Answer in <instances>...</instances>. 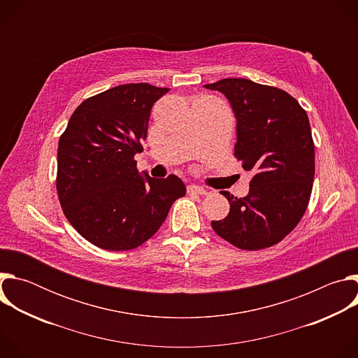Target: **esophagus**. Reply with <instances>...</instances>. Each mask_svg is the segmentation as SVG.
<instances>
[{
  "instance_id": "obj_1",
  "label": "esophagus",
  "mask_w": 358,
  "mask_h": 358,
  "mask_svg": "<svg viewBox=\"0 0 358 358\" xmlns=\"http://www.w3.org/2000/svg\"><path fill=\"white\" fill-rule=\"evenodd\" d=\"M187 192L188 194H198V195H206L207 194V189L202 188L199 185H188L187 187Z\"/></svg>"
}]
</instances>
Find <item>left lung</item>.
I'll use <instances>...</instances> for the list:
<instances>
[{
    "label": "left lung",
    "mask_w": 358,
    "mask_h": 358,
    "mask_svg": "<svg viewBox=\"0 0 358 358\" xmlns=\"http://www.w3.org/2000/svg\"><path fill=\"white\" fill-rule=\"evenodd\" d=\"M227 96L236 117L234 156L252 173L249 194L229 201L214 231L234 246L259 250L289 235L309 206L315 178V143L306 110L287 92L249 79L206 85Z\"/></svg>",
    "instance_id": "obj_1"
}]
</instances>
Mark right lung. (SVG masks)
<instances>
[{
    "label": "right lung",
    "mask_w": 358,
    "mask_h": 358,
    "mask_svg": "<svg viewBox=\"0 0 358 358\" xmlns=\"http://www.w3.org/2000/svg\"><path fill=\"white\" fill-rule=\"evenodd\" d=\"M169 92L127 83L87 97L59 138L57 191L71 225L90 243L130 250L155 235L176 199L185 195L174 174L145 180L137 171L152 105Z\"/></svg>",
    "instance_id": "1"
}]
</instances>
